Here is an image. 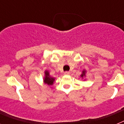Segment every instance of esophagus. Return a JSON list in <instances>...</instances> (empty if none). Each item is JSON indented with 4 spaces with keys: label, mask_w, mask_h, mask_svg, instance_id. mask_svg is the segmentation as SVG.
I'll list each match as a JSON object with an SVG mask.
<instances>
[{
    "label": "esophagus",
    "mask_w": 124,
    "mask_h": 124,
    "mask_svg": "<svg viewBox=\"0 0 124 124\" xmlns=\"http://www.w3.org/2000/svg\"><path fill=\"white\" fill-rule=\"evenodd\" d=\"M64 75H69V74H70V72H69V71H65L64 73Z\"/></svg>",
    "instance_id": "34e87169"
}]
</instances>
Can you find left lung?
<instances>
[{
  "instance_id": "8db88e82",
  "label": "left lung",
  "mask_w": 124,
  "mask_h": 124,
  "mask_svg": "<svg viewBox=\"0 0 124 124\" xmlns=\"http://www.w3.org/2000/svg\"><path fill=\"white\" fill-rule=\"evenodd\" d=\"M85 73H86V71H83V73H82V74L81 75V77H82V78L84 77V76H85Z\"/></svg>"
}]
</instances>
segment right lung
<instances>
[{"label":"right lung","mask_w":124,"mask_h":124,"mask_svg":"<svg viewBox=\"0 0 124 124\" xmlns=\"http://www.w3.org/2000/svg\"><path fill=\"white\" fill-rule=\"evenodd\" d=\"M54 81V79L53 78L50 77L49 76V73L48 71H45V78L44 79V81L45 84L48 85H52L53 84V82Z\"/></svg>","instance_id":"obj_1"}]
</instances>
